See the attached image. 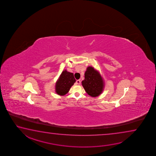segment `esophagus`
Segmentation results:
<instances>
[{"label": "esophagus", "mask_w": 156, "mask_h": 156, "mask_svg": "<svg viewBox=\"0 0 156 156\" xmlns=\"http://www.w3.org/2000/svg\"><path fill=\"white\" fill-rule=\"evenodd\" d=\"M76 83L77 85H80V83H81V81H80V80H76Z\"/></svg>", "instance_id": "34e87169"}]
</instances>
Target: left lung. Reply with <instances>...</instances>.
I'll return each mask as SVG.
<instances>
[{
  "instance_id": "1",
  "label": "left lung",
  "mask_w": 156,
  "mask_h": 156,
  "mask_svg": "<svg viewBox=\"0 0 156 156\" xmlns=\"http://www.w3.org/2000/svg\"><path fill=\"white\" fill-rule=\"evenodd\" d=\"M82 85L87 94L92 97L100 95L104 88V83L101 74L92 66L87 67Z\"/></svg>"
}]
</instances>
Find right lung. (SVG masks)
<instances>
[{"mask_svg":"<svg viewBox=\"0 0 156 156\" xmlns=\"http://www.w3.org/2000/svg\"><path fill=\"white\" fill-rule=\"evenodd\" d=\"M75 81L73 73L68 72L66 70H64L55 83V92L58 95H66Z\"/></svg>","mask_w":156,"mask_h":156,"instance_id":"add662e5","label":"right lung"}]
</instances>
